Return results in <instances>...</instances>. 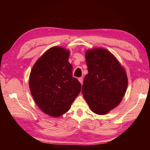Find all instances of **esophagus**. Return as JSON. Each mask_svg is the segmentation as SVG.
Instances as JSON below:
<instances>
[{
    "mask_svg": "<svg viewBox=\"0 0 150 150\" xmlns=\"http://www.w3.org/2000/svg\"><path fill=\"white\" fill-rule=\"evenodd\" d=\"M78 80H79V82H80L81 84V85H83V78H82V77L79 78V79H78Z\"/></svg>",
    "mask_w": 150,
    "mask_h": 150,
    "instance_id": "1",
    "label": "esophagus"
}]
</instances>
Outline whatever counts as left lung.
Instances as JSON below:
<instances>
[{"label":"left lung","mask_w":150,"mask_h":150,"mask_svg":"<svg viewBox=\"0 0 150 150\" xmlns=\"http://www.w3.org/2000/svg\"><path fill=\"white\" fill-rule=\"evenodd\" d=\"M88 74L82 93L91 110L96 115H106L122 100L128 87L126 70L116 57L104 48L85 52Z\"/></svg>","instance_id":"left-lung-1"}]
</instances>
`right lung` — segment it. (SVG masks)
<instances>
[{
	"label": "right lung",
	"mask_w": 150,
	"mask_h": 150,
	"mask_svg": "<svg viewBox=\"0 0 150 150\" xmlns=\"http://www.w3.org/2000/svg\"><path fill=\"white\" fill-rule=\"evenodd\" d=\"M69 54L64 47H51L36 61L30 74V90L35 103L54 117L67 112L81 91V83L72 76Z\"/></svg>",
	"instance_id": "add662e5"
}]
</instances>
